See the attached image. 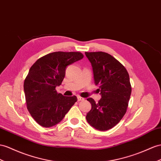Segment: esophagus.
Segmentation results:
<instances>
[{
  "label": "esophagus",
  "mask_w": 161,
  "mask_h": 161,
  "mask_svg": "<svg viewBox=\"0 0 161 161\" xmlns=\"http://www.w3.org/2000/svg\"><path fill=\"white\" fill-rule=\"evenodd\" d=\"M84 98H82L80 96H77V101H84Z\"/></svg>",
  "instance_id": "esophagus-1"
}]
</instances>
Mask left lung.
<instances>
[{"instance_id":"8db88e82","label":"left lung","mask_w":161,"mask_h":161,"mask_svg":"<svg viewBox=\"0 0 161 161\" xmlns=\"http://www.w3.org/2000/svg\"><path fill=\"white\" fill-rule=\"evenodd\" d=\"M92 64L94 80L101 98L92 105L86 115L87 122L94 129L108 130L116 126L126 112L131 94L129 75L126 68L112 55L103 52H85Z\"/></svg>"}]
</instances>
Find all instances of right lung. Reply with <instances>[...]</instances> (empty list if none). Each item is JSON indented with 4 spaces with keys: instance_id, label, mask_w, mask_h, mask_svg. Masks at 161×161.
<instances>
[{
    "instance_id": "obj_1",
    "label": "right lung",
    "mask_w": 161,
    "mask_h": 161,
    "mask_svg": "<svg viewBox=\"0 0 161 161\" xmlns=\"http://www.w3.org/2000/svg\"><path fill=\"white\" fill-rule=\"evenodd\" d=\"M76 52H56L40 58L31 67L24 82L27 109L39 125L51 127L59 123L77 101L56 90L65 76L68 65L83 58Z\"/></svg>"
}]
</instances>
